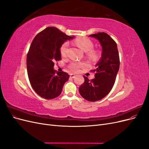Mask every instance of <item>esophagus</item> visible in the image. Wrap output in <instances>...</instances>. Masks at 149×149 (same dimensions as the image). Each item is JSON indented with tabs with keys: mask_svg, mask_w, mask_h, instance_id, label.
<instances>
[{
	"mask_svg": "<svg viewBox=\"0 0 149 149\" xmlns=\"http://www.w3.org/2000/svg\"><path fill=\"white\" fill-rule=\"evenodd\" d=\"M70 77L72 78H74L76 77V75L73 73H71V74H70Z\"/></svg>",
	"mask_w": 149,
	"mask_h": 149,
	"instance_id": "obj_1",
	"label": "esophagus"
}]
</instances>
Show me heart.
I'll return each mask as SVG.
<instances>
[{
	"label": "heart",
	"instance_id": "obj_1",
	"mask_svg": "<svg viewBox=\"0 0 149 149\" xmlns=\"http://www.w3.org/2000/svg\"><path fill=\"white\" fill-rule=\"evenodd\" d=\"M76 44L81 49L86 53H89L90 55H94V52L91 50L93 49L94 44L91 40L88 38H79L76 40ZM68 42H65L62 45L60 48V53L62 56H65L67 54L68 48ZM83 63H79L78 62H73L70 65V68L73 71H78L79 67L83 66Z\"/></svg>",
	"mask_w": 149,
	"mask_h": 149
}]
</instances>
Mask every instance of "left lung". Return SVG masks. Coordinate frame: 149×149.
<instances>
[{
	"mask_svg": "<svg viewBox=\"0 0 149 149\" xmlns=\"http://www.w3.org/2000/svg\"><path fill=\"white\" fill-rule=\"evenodd\" d=\"M95 38L102 47L101 57L92 71L95 72L93 79L83 76L84 83L79 88V93L88 101L102 100L111 91L119 70V56L117 44L110 36L104 32L90 35Z\"/></svg>",
	"mask_w": 149,
	"mask_h": 149,
	"instance_id": "obj_1",
	"label": "left lung"
}]
</instances>
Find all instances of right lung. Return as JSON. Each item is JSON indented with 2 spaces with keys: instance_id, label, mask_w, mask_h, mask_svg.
<instances>
[{
  "instance_id": "obj_1",
  "label": "right lung",
  "mask_w": 149,
  "mask_h": 149,
  "mask_svg": "<svg viewBox=\"0 0 149 149\" xmlns=\"http://www.w3.org/2000/svg\"><path fill=\"white\" fill-rule=\"evenodd\" d=\"M74 37L49 26L34 38L26 56V68L31 86L42 97L52 100L61 94L70 76L63 71L56 73L53 67L61 59L62 45Z\"/></svg>"
}]
</instances>
